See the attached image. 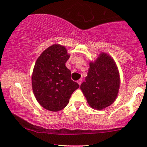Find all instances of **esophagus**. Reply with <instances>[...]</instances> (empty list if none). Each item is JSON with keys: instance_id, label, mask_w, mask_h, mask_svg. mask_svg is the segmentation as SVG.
I'll return each instance as SVG.
<instances>
[{"instance_id": "34e87169", "label": "esophagus", "mask_w": 147, "mask_h": 147, "mask_svg": "<svg viewBox=\"0 0 147 147\" xmlns=\"http://www.w3.org/2000/svg\"><path fill=\"white\" fill-rule=\"evenodd\" d=\"M82 80H81V79H80V80H79L78 81V84H79V85H80V84H81V83H82Z\"/></svg>"}]
</instances>
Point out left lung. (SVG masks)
<instances>
[{"mask_svg":"<svg viewBox=\"0 0 147 147\" xmlns=\"http://www.w3.org/2000/svg\"><path fill=\"white\" fill-rule=\"evenodd\" d=\"M120 82L115 61L108 54L101 52L94 62L89 63L87 76L80 85V89L89 106L100 110L116 100Z\"/></svg>","mask_w":147,"mask_h":147,"instance_id":"8db88e82","label":"left lung"}]
</instances>
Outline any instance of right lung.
I'll return each instance as SVG.
<instances>
[{
  "label": "right lung",
  "mask_w": 147,
  "mask_h": 147,
  "mask_svg": "<svg viewBox=\"0 0 147 147\" xmlns=\"http://www.w3.org/2000/svg\"><path fill=\"white\" fill-rule=\"evenodd\" d=\"M69 57L65 46L56 43L46 49L36 61L31 78L32 90L39 104L49 111L63 110L79 88L65 66Z\"/></svg>",
  "instance_id": "add662e5"
}]
</instances>
